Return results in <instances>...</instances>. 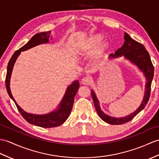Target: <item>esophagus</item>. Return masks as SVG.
Segmentation results:
<instances>
[{
    "label": "esophagus",
    "mask_w": 159,
    "mask_h": 159,
    "mask_svg": "<svg viewBox=\"0 0 159 159\" xmlns=\"http://www.w3.org/2000/svg\"><path fill=\"white\" fill-rule=\"evenodd\" d=\"M81 82L84 84H90L92 82V80L90 78H89V77H84V78H83L82 80H81Z\"/></svg>",
    "instance_id": "esophagus-1"
}]
</instances>
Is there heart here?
Returning <instances> with one entry per match:
<instances>
[{
	"instance_id": "obj_1",
	"label": "heart",
	"mask_w": 159,
	"mask_h": 159,
	"mask_svg": "<svg viewBox=\"0 0 159 159\" xmlns=\"http://www.w3.org/2000/svg\"><path fill=\"white\" fill-rule=\"evenodd\" d=\"M103 38V36L101 34H91L89 37H88L83 41L81 42L80 44V50L83 53L89 52L93 48L96 46L101 41ZM108 43L106 42H103L95 47V49L93 52V57L95 60H99L104 51H106V48L108 47Z\"/></svg>"
}]
</instances>
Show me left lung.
Segmentation results:
<instances>
[{"label": "left lung", "mask_w": 159, "mask_h": 159, "mask_svg": "<svg viewBox=\"0 0 159 159\" xmlns=\"http://www.w3.org/2000/svg\"><path fill=\"white\" fill-rule=\"evenodd\" d=\"M124 39L125 43L123 45L119 48L115 53L110 54L109 57L116 58L123 55L125 58L137 66L140 69V70L143 72L146 79L147 83H146L144 96H143L141 105L134 112L129 114V116L121 118L110 116L104 112H103L100 108V106H99V102L96 95H95V93L93 90L91 91V96L94 102L95 110H96L99 116L106 123L111 125H122L127 123V122L134 119L139 112H141L145 108L150 98L151 84H152L154 76V66L152 61H151L150 55L146 50L145 47H143L142 44L133 39L126 32H125Z\"/></svg>", "instance_id": "8db88e82"}]
</instances>
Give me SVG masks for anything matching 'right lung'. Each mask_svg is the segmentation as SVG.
I'll return each instance as SVG.
<instances>
[{"label":"right lung","mask_w":159,"mask_h":159,"mask_svg":"<svg viewBox=\"0 0 159 159\" xmlns=\"http://www.w3.org/2000/svg\"><path fill=\"white\" fill-rule=\"evenodd\" d=\"M51 31L46 32H40L33 36L32 39L29 41L21 47L19 50H17L13 53L11 58L8 63L7 66V71L5 79V85L7 88V93H8L9 97L13 99V101L16 104L17 110L24 117V119L28 121L29 123L34 125L36 126H39L43 128H51L55 127L59 125L63 124L67 120L73 106L74 100H75V96L76 95L77 91L79 88V83L78 80L73 82L70 85L68 86L64 98L61 101L60 104L58 105L57 109L49 114H43V115H37V114H33L25 112L23 109L17 105L16 100H15L13 95L11 93L10 90V79L11 76L13 66L15 64L17 57L19 56L21 51H26L32 47H34L40 44L47 43L49 42V34Z\"/></svg>","instance_id":"obj_1"}]
</instances>
